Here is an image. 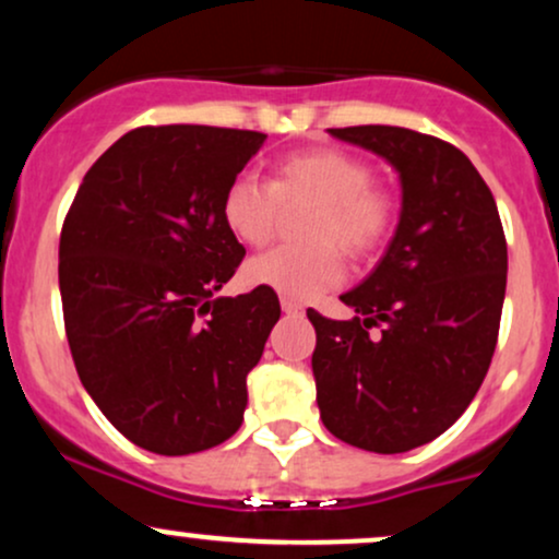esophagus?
<instances>
[{"label":"esophagus","mask_w":559,"mask_h":559,"mask_svg":"<svg viewBox=\"0 0 559 559\" xmlns=\"http://www.w3.org/2000/svg\"><path fill=\"white\" fill-rule=\"evenodd\" d=\"M281 310L286 312V316H301V312H305V307L299 305V301H294V299H281Z\"/></svg>","instance_id":"esophagus-1"}]
</instances>
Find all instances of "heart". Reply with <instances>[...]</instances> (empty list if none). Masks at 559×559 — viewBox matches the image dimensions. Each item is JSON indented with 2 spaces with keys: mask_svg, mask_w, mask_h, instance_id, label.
<instances>
[{
  "mask_svg": "<svg viewBox=\"0 0 559 559\" xmlns=\"http://www.w3.org/2000/svg\"><path fill=\"white\" fill-rule=\"evenodd\" d=\"M312 202L318 210L305 236L312 243L275 247L249 260V286L271 288L281 297L307 301L336 286L344 275L338 248L349 258H370L394 228L396 204L386 189L373 183V168L342 150H305L278 159L273 183L239 176L221 202L223 223L249 247H262L278 230L284 207Z\"/></svg>",
  "mask_w": 559,
  "mask_h": 559,
  "instance_id": "obj_1",
  "label": "heart"
}]
</instances>
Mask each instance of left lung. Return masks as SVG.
I'll return each mask as SVG.
<instances>
[{"label":"left lung","mask_w":559,"mask_h":559,"mask_svg":"<svg viewBox=\"0 0 559 559\" xmlns=\"http://www.w3.org/2000/svg\"><path fill=\"white\" fill-rule=\"evenodd\" d=\"M329 133L400 173L402 210L373 273L342 294L357 316L307 310L320 418L352 447L409 452L465 413L489 370L507 286L502 221L457 146L396 126Z\"/></svg>","instance_id":"1"}]
</instances>
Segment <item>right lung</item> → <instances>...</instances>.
Returning a JSON list of instances; mask_svg holds the SVG:
<instances>
[{
	"label": "right lung",
	"instance_id": "right-lung-1",
	"mask_svg": "<svg viewBox=\"0 0 559 559\" xmlns=\"http://www.w3.org/2000/svg\"><path fill=\"white\" fill-rule=\"evenodd\" d=\"M265 133L144 126L83 176L60 234L66 333L83 389L128 441L202 452L239 431L247 373L281 318L271 288L213 297L243 260L228 183Z\"/></svg>",
	"mask_w": 559,
	"mask_h": 559
}]
</instances>
